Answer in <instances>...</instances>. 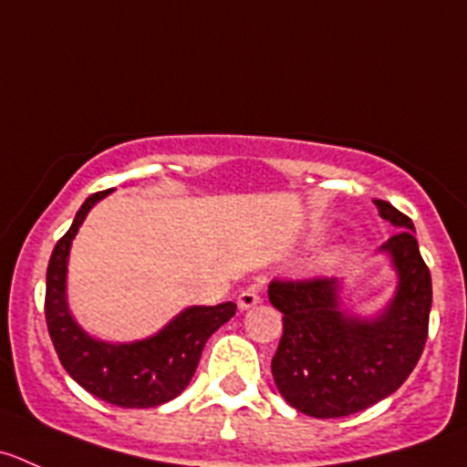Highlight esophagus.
<instances>
[{"instance_id": "34e87169", "label": "esophagus", "mask_w": 467, "mask_h": 467, "mask_svg": "<svg viewBox=\"0 0 467 467\" xmlns=\"http://www.w3.org/2000/svg\"><path fill=\"white\" fill-rule=\"evenodd\" d=\"M237 303H239V307H242V310H248V307L257 306V303H260V292H257V287L244 289V292L239 294Z\"/></svg>"}]
</instances>
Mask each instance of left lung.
Listing matches in <instances>:
<instances>
[{"instance_id": "left-lung-1", "label": "left lung", "mask_w": 467, "mask_h": 467, "mask_svg": "<svg viewBox=\"0 0 467 467\" xmlns=\"http://www.w3.org/2000/svg\"><path fill=\"white\" fill-rule=\"evenodd\" d=\"M374 205L401 228L381 246L392 255L400 287L377 319L339 310L337 278L269 283L271 306L283 312L271 374L285 401L310 418H344L386 400L410 377L424 351L431 274L413 237V221L386 201Z\"/></svg>"}]
</instances>
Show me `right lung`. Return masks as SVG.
Returning <instances> with one entry per match:
<instances>
[{"label":"right lung","mask_w":467,"mask_h":467,"mask_svg":"<svg viewBox=\"0 0 467 467\" xmlns=\"http://www.w3.org/2000/svg\"><path fill=\"white\" fill-rule=\"evenodd\" d=\"M107 193L98 192L86 198L70 230L54 246L47 265L45 319L58 360L84 390L123 409H152L189 386L205 342L234 315L237 306L228 301L187 307L155 337L132 344H109L86 335L66 303L67 251L90 207Z\"/></svg>","instance_id":"add662e5"}]
</instances>
